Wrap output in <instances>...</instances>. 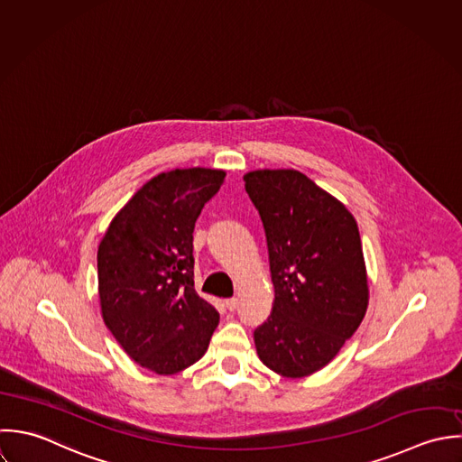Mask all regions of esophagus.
<instances>
[{"label": "esophagus", "mask_w": 462, "mask_h": 462, "mask_svg": "<svg viewBox=\"0 0 462 462\" xmlns=\"http://www.w3.org/2000/svg\"><path fill=\"white\" fill-rule=\"evenodd\" d=\"M224 305H226L229 311H233V310H236V307H238V300L236 298H229V300L224 301Z\"/></svg>", "instance_id": "34e87169"}]
</instances>
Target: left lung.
<instances>
[{"mask_svg":"<svg viewBox=\"0 0 462 462\" xmlns=\"http://www.w3.org/2000/svg\"><path fill=\"white\" fill-rule=\"evenodd\" d=\"M245 191L263 222L274 305L254 329L260 360L308 376L340 351L367 310V276L353 215L298 170H256Z\"/></svg>","mask_w":462,"mask_h":462,"instance_id":"obj_1","label":"left lung"}]
</instances>
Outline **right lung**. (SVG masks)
I'll list each match as a JSON object with an SVG mask.
<instances>
[{
	"mask_svg": "<svg viewBox=\"0 0 462 462\" xmlns=\"http://www.w3.org/2000/svg\"><path fill=\"white\" fill-rule=\"evenodd\" d=\"M226 171L186 168L143 184L98 247L102 317L124 351L157 374L195 364L218 311L193 289V229Z\"/></svg>",
	"mask_w": 462,
	"mask_h": 462,
	"instance_id": "obj_1",
	"label": "right lung"
}]
</instances>
